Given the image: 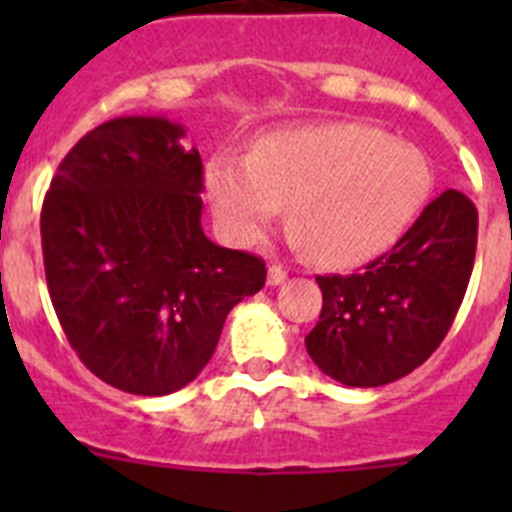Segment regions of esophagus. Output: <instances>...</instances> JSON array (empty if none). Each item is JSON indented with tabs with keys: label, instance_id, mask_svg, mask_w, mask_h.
Here are the masks:
<instances>
[{
	"label": "esophagus",
	"instance_id": "obj_1",
	"mask_svg": "<svg viewBox=\"0 0 512 512\" xmlns=\"http://www.w3.org/2000/svg\"><path fill=\"white\" fill-rule=\"evenodd\" d=\"M284 279H287V269H282V266H277V264H271L269 271H266V284H269V287H279Z\"/></svg>",
	"mask_w": 512,
	"mask_h": 512
}]
</instances>
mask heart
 <instances>
[{
    "label": "heart",
    "mask_w": 512,
    "mask_h": 512,
    "mask_svg": "<svg viewBox=\"0 0 512 512\" xmlns=\"http://www.w3.org/2000/svg\"><path fill=\"white\" fill-rule=\"evenodd\" d=\"M433 189L428 158L364 122H312L261 135L246 156H212L205 197L217 233L251 246L287 202L295 241L325 266L384 253Z\"/></svg>",
    "instance_id": "obj_1"
}]
</instances>
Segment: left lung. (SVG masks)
<instances>
[{"mask_svg":"<svg viewBox=\"0 0 512 512\" xmlns=\"http://www.w3.org/2000/svg\"><path fill=\"white\" fill-rule=\"evenodd\" d=\"M477 251V207L456 189L438 194L364 271L318 277L323 310L305 346L346 387H382L418 369L456 318Z\"/></svg>","mask_w":512,"mask_h":512,"instance_id":"8db88e82","label":"left lung"}]
</instances>
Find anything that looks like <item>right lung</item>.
I'll list each match as a JSON object with an SVG mask.
<instances>
[{
	"label": "right lung",
	"mask_w": 512,
	"mask_h": 512,
	"mask_svg": "<svg viewBox=\"0 0 512 512\" xmlns=\"http://www.w3.org/2000/svg\"><path fill=\"white\" fill-rule=\"evenodd\" d=\"M182 122L115 117L89 130L40 212L48 292L89 372L130 395L182 390L207 366L264 261L202 230V158Z\"/></svg>",
	"instance_id": "obj_1"
}]
</instances>
